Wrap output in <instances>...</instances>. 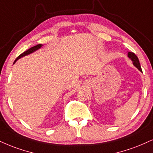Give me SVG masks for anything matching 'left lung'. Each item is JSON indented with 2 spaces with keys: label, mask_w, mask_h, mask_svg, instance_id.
<instances>
[{
  "label": "left lung",
  "mask_w": 153,
  "mask_h": 153,
  "mask_svg": "<svg viewBox=\"0 0 153 153\" xmlns=\"http://www.w3.org/2000/svg\"><path fill=\"white\" fill-rule=\"evenodd\" d=\"M128 57H129V58L131 59V60L132 61V63H133V65H135V67L137 68L140 71L143 72V71H142L141 66H140V64L138 58H137V56H136L135 53H132V52H129V53H128Z\"/></svg>",
  "instance_id": "obj_1"
}]
</instances>
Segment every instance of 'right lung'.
<instances>
[{"label":"right lung","instance_id":"add662e5","mask_svg":"<svg viewBox=\"0 0 153 153\" xmlns=\"http://www.w3.org/2000/svg\"><path fill=\"white\" fill-rule=\"evenodd\" d=\"M42 45H41V44H38V45H35V46L30 48L27 50V51H25V52H23V53H21V54L20 55V56H18V58L16 59V60H15L14 63H15V62H16V61H17V60H18V59H19V58H21V57L25 56H26V55H28V54H30V53H31L34 52V51H37V50H38V49H39L40 48H41Z\"/></svg>","mask_w":153,"mask_h":153}]
</instances>
